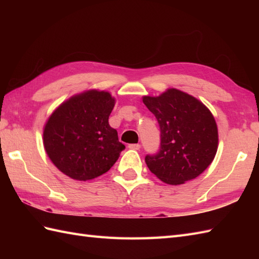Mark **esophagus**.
<instances>
[{
  "label": "esophagus",
  "mask_w": 259,
  "mask_h": 259,
  "mask_svg": "<svg viewBox=\"0 0 259 259\" xmlns=\"http://www.w3.org/2000/svg\"><path fill=\"white\" fill-rule=\"evenodd\" d=\"M129 149L131 150H139L140 149V145L139 144H131L128 146Z\"/></svg>",
  "instance_id": "esophagus-1"
}]
</instances>
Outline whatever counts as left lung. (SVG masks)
<instances>
[{"instance_id": "obj_1", "label": "left lung", "mask_w": 259, "mask_h": 259, "mask_svg": "<svg viewBox=\"0 0 259 259\" xmlns=\"http://www.w3.org/2000/svg\"><path fill=\"white\" fill-rule=\"evenodd\" d=\"M142 101L155 114L160 128V149L147 155L150 171L169 185H181L202 174L218 148V129L209 109L177 89Z\"/></svg>"}]
</instances>
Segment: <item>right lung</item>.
Instances as JSON below:
<instances>
[{"instance_id":"right-lung-1","label":"right lung","mask_w":259,"mask_h":259,"mask_svg":"<svg viewBox=\"0 0 259 259\" xmlns=\"http://www.w3.org/2000/svg\"><path fill=\"white\" fill-rule=\"evenodd\" d=\"M114 98L107 91L89 90L71 97L54 110L43 131V145L60 171L87 181L106 174L124 145L109 124Z\"/></svg>"}]
</instances>
